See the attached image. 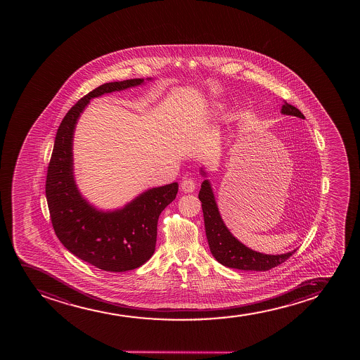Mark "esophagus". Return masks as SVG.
I'll list each match as a JSON object with an SVG mask.
<instances>
[{"label": "esophagus", "mask_w": 360, "mask_h": 360, "mask_svg": "<svg viewBox=\"0 0 360 360\" xmlns=\"http://www.w3.org/2000/svg\"><path fill=\"white\" fill-rule=\"evenodd\" d=\"M181 190L186 193H191L195 190V179L185 178L181 182Z\"/></svg>", "instance_id": "34e87169"}]
</instances>
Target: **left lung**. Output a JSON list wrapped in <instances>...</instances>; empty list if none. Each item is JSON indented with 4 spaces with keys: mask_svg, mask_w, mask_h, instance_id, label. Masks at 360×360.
Segmentation results:
<instances>
[{
    "mask_svg": "<svg viewBox=\"0 0 360 360\" xmlns=\"http://www.w3.org/2000/svg\"><path fill=\"white\" fill-rule=\"evenodd\" d=\"M281 114L304 119L302 112L287 102L282 105ZM200 174L207 178V173L202 168L200 169ZM198 198L202 202L205 233L211 253L215 257L216 261L224 266L239 269L245 271H266L282 264L297 251L293 250L283 255H265L253 251L248 246H245L243 243H240L239 240L229 231L227 226L224 224V219L219 215L215 195L207 179L202 182Z\"/></svg>",
    "mask_w": 360,
    "mask_h": 360,
    "instance_id": "1",
    "label": "left lung"
}]
</instances>
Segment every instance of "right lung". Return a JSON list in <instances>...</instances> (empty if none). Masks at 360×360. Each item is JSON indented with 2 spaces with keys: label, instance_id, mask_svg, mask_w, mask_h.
Instances as JSON below:
<instances>
[{
  "label": "right lung",
  "instance_id": "1",
  "mask_svg": "<svg viewBox=\"0 0 360 360\" xmlns=\"http://www.w3.org/2000/svg\"><path fill=\"white\" fill-rule=\"evenodd\" d=\"M141 84L144 79L103 84L79 99L58 127L48 165L46 202L55 234L70 252L104 271L122 273L149 261L158 217L178 193L173 182L145 191L121 209L103 211L87 202L75 184L73 136L79 116L92 98Z\"/></svg>",
  "mask_w": 360,
  "mask_h": 360
}]
</instances>
